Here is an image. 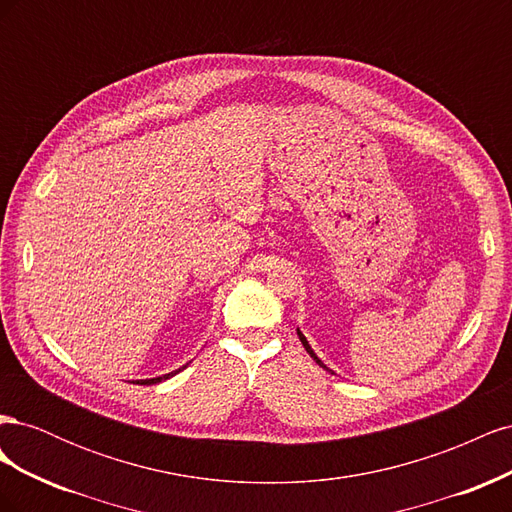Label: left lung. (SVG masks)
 Wrapping results in <instances>:
<instances>
[{
    "label": "left lung",
    "mask_w": 512,
    "mask_h": 512,
    "mask_svg": "<svg viewBox=\"0 0 512 512\" xmlns=\"http://www.w3.org/2000/svg\"><path fill=\"white\" fill-rule=\"evenodd\" d=\"M297 335H299V339H301V344H303V348H305V350L309 352V356H312V359H314V361H316V363H318L320 367H324V369H327V371H331V369H329L327 365H324V363H322V361L318 359V356H316V352L312 350V346H309V342H307V339H305V335H303V333H301L299 329H297ZM331 374H333V371H331Z\"/></svg>",
    "instance_id": "8db88e82"
}]
</instances>
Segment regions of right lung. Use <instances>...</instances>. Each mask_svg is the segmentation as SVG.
<instances>
[{"instance_id":"1","label":"right lung","mask_w":512,"mask_h":512,"mask_svg":"<svg viewBox=\"0 0 512 512\" xmlns=\"http://www.w3.org/2000/svg\"><path fill=\"white\" fill-rule=\"evenodd\" d=\"M185 367H188V363H185L183 367H179V369H175V371H170V374H164V376H158V378H147V380H136V384H158V382H162V380H168V378H173L175 374H179V371L181 369H185Z\"/></svg>"}]
</instances>
